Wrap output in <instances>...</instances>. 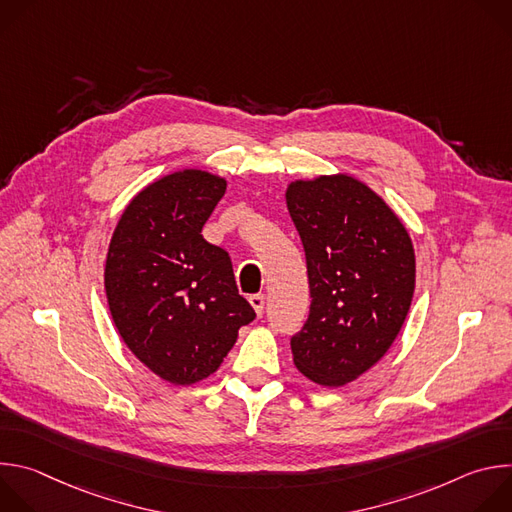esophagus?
<instances>
[{"mask_svg":"<svg viewBox=\"0 0 512 512\" xmlns=\"http://www.w3.org/2000/svg\"><path fill=\"white\" fill-rule=\"evenodd\" d=\"M249 304L253 306V310H255L257 316H263V310H265V296H263V294H253V296L249 298Z\"/></svg>","mask_w":512,"mask_h":512,"instance_id":"esophagus-1","label":"esophagus"}]
</instances>
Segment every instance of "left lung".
Instances as JSON below:
<instances>
[{"instance_id":"left-lung-1","label":"left lung","mask_w":512,"mask_h":512,"mask_svg":"<svg viewBox=\"0 0 512 512\" xmlns=\"http://www.w3.org/2000/svg\"><path fill=\"white\" fill-rule=\"evenodd\" d=\"M285 202L306 251L312 298L291 352L304 377L340 387L395 342L413 300V243L389 204L346 174L291 182Z\"/></svg>"}]
</instances>
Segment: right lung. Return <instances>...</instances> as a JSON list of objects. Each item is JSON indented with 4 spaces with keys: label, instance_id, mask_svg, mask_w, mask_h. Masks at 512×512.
Wrapping results in <instances>:
<instances>
[{
    "label": "right lung",
    "instance_id": "right-lung-1",
    "mask_svg": "<svg viewBox=\"0 0 512 512\" xmlns=\"http://www.w3.org/2000/svg\"><path fill=\"white\" fill-rule=\"evenodd\" d=\"M227 180L182 170L145 186L113 231L105 291L127 348L160 379L192 385L212 375L255 310L239 294L225 249L202 227Z\"/></svg>",
    "mask_w": 512,
    "mask_h": 512
}]
</instances>
